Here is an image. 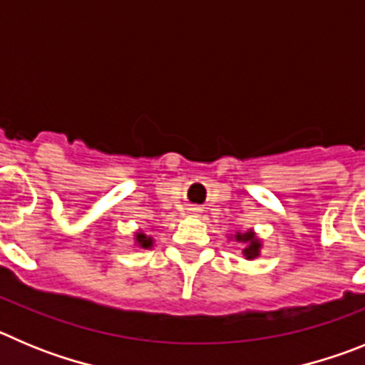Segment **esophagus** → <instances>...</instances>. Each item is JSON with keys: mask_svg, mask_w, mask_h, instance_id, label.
<instances>
[{"mask_svg": "<svg viewBox=\"0 0 365 365\" xmlns=\"http://www.w3.org/2000/svg\"><path fill=\"white\" fill-rule=\"evenodd\" d=\"M190 212H192V215H198L200 209H198V207H192V209H190Z\"/></svg>", "mask_w": 365, "mask_h": 365, "instance_id": "esophagus-1", "label": "esophagus"}]
</instances>
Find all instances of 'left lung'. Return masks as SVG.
I'll return each mask as SVG.
<instances>
[{
	"instance_id": "8db88e82",
	"label": "left lung",
	"mask_w": 365,
	"mask_h": 365,
	"mask_svg": "<svg viewBox=\"0 0 365 365\" xmlns=\"http://www.w3.org/2000/svg\"><path fill=\"white\" fill-rule=\"evenodd\" d=\"M229 240L242 245V255H244L245 260H256L262 255L264 242H262V238H258L255 229H247V231H238L235 235H229Z\"/></svg>"
}]
</instances>
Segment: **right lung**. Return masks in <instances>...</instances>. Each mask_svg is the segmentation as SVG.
<instances>
[{
  "label": "right lung",
  "instance_id": "right-lung-1",
  "mask_svg": "<svg viewBox=\"0 0 365 365\" xmlns=\"http://www.w3.org/2000/svg\"><path fill=\"white\" fill-rule=\"evenodd\" d=\"M134 245L140 249H150L154 245V238L153 236L145 235L143 229H138V231L134 232Z\"/></svg>",
  "mask_w": 365,
  "mask_h": 365
}]
</instances>
